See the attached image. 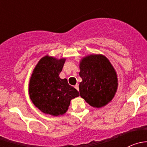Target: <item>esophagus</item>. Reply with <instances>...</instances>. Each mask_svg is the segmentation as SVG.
I'll list each match as a JSON object with an SVG mask.
<instances>
[{
    "label": "esophagus",
    "instance_id": "esophagus-1",
    "mask_svg": "<svg viewBox=\"0 0 147 147\" xmlns=\"http://www.w3.org/2000/svg\"><path fill=\"white\" fill-rule=\"evenodd\" d=\"M75 88L77 90H79V85H78V84H76V85H75Z\"/></svg>",
    "mask_w": 147,
    "mask_h": 147
}]
</instances>
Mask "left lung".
<instances>
[{
    "label": "left lung",
    "mask_w": 147,
    "mask_h": 147,
    "mask_svg": "<svg viewBox=\"0 0 147 147\" xmlns=\"http://www.w3.org/2000/svg\"><path fill=\"white\" fill-rule=\"evenodd\" d=\"M80 94L94 107L100 108L109 103L117 90L116 72L107 58L102 55L84 57L80 65Z\"/></svg>",
    "instance_id": "obj_1"
}]
</instances>
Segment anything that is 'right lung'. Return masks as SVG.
Instances as JSON below:
<instances>
[{"label":"right lung","mask_w":147,"mask_h":147,"mask_svg":"<svg viewBox=\"0 0 147 147\" xmlns=\"http://www.w3.org/2000/svg\"><path fill=\"white\" fill-rule=\"evenodd\" d=\"M65 59L45 56L32 72L29 84V94L35 107L45 114L57 116L68 109L72 99L80 95L78 90L59 75Z\"/></svg>","instance_id":"add662e5"}]
</instances>
